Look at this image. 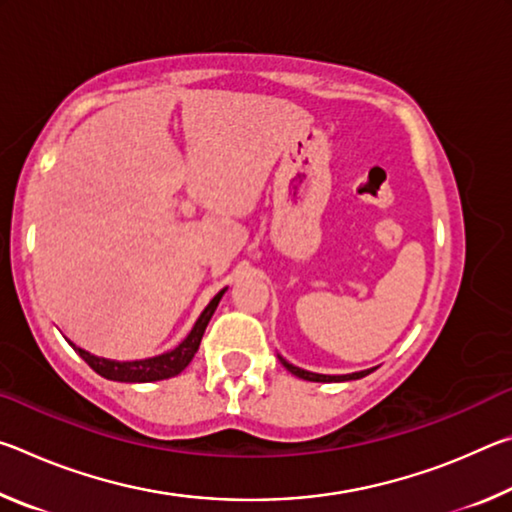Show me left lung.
<instances>
[{"instance_id":"left-lung-1","label":"left lung","mask_w":512,"mask_h":512,"mask_svg":"<svg viewBox=\"0 0 512 512\" xmlns=\"http://www.w3.org/2000/svg\"><path fill=\"white\" fill-rule=\"evenodd\" d=\"M280 361H282V366L291 372V375H296L300 379H307V381H350V379L366 377V375H370L372 370H375V368H370V370L352 372V375H318V372H309V370H302L298 366H293V363H289L287 359H282V357H280Z\"/></svg>"}]
</instances>
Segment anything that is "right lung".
Here are the masks:
<instances>
[{"mask_svg": "<svg viewBox=\"0 0 512 512\" xmlns=\"http://www.w3.org/2000/svg\"><path fill=\"white\" fill-rule=\"evenodd\" d=\"M223 293H225V289L216 293V296L210 300V305L203 309V314L198 316L196 325L192 327V332L187 334V339L180 343L178 348L158 354V357L140 359V361H112V359L94 357V354L76 348L74 343H69V345H72V348L81 354V359L88 363L94 372H99L101 377L112 379V381L144 384V381H160V379L176 377L189 366V361H192L194 354L198 352V345H201L205 327H207V323H210V318L216 311V307H219V300L223 298Z\"/></svg>", "mask_w": 512, "mask_h": 512, "instance_id": "add662e5", "label": "right lung"}]
</instances>
